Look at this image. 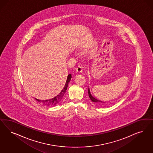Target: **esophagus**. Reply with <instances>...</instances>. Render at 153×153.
Listing matches in <instances>:
<instances>
[{
  "label": "esophagus",
  "mask_w": 153,
  "mask_h": 153,
  "mask_svg": "<svg viewBox=\"0 0 153 153\" xmlns=\"http://www.w3.org/2000/svg\"><path fill=\"white\" fill-rule=\"evenodd\" d=\"M75 69H76V72H78V73H82V71H83V68L79 65H78V67H76Z\"/></svg>",
  "instance_id": "obj_1"
}]
</instances>
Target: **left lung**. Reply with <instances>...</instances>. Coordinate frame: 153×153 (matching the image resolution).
Masks as SVG:
<instances>
[{"instance_id": "8db88e82", "label": "left lung", "mask_w": 153, "mask_h": 153, "mask_svg": "<svg viewBox=\"0 0 153 153\" xmlns=\"http://www.w3.org/2000/svg\"><path fill=\"white\" fill-rule=\"evenodd\" d=\"M88 95L89 98L91 100V101H92V102H94V103H96V104H97V105H104V104H105V102H102V101H100V100H97V99H95L94 97H93V96L91 95V94L90 90H89V88Z\"/></svg>"}]
</instances>
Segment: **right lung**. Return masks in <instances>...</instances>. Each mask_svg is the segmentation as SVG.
Segmentation results:
<instances>
[{
  "mask_svg": "<svg viewBox=\"0 0 153 153\" xmlns=\"http://www.w3.org/2000/svg\"><path fill=\"white\" fill-rule=\"evenodd\" d=\"M71 79V74H70L68 75L67 80L66 82V83L65 84L64 87L62 89L61 92L59 94H57L56 96H55L52 99H49V100H38V99H35L36 100H37L40 103L44 105L45 106H55L58 104H59L63 98L65 94L66 91V89L68 86L70 80Z\"/></svg>",
  "mask_w": 153,
  "mask_h": 153,
  "instance_id": "add662e5",
  "label": "right lung"
}]
</instances>
